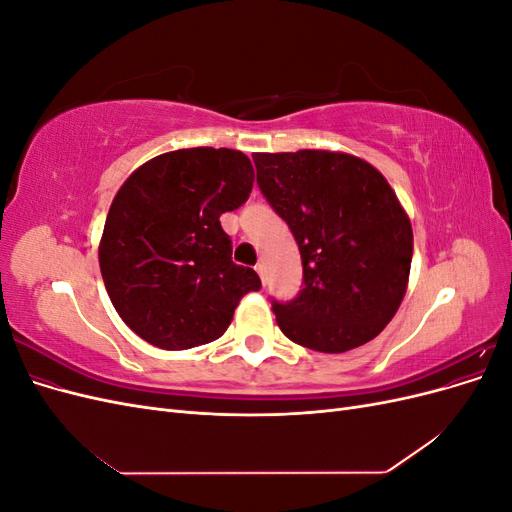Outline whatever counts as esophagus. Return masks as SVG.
<instances>
[{
	"instance_id": "esophagus-1",
	"label": "esophagus",
	"mask_w": 512,
	"mask_h": 512,
	"mask_svg": "<svg viewBox=\"0 0 512 512\" xmlns=\"http://www.w3.org/2000/svg\"><path fill=\"white\" fill-rule=\"evenodd\" d=\"M256 271H258V275H260L262 284H267V269H265V265H262V262H258V265H256Z\"/></svg>"
}]
</instances>
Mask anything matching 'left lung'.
<instances>
[{"label":"left lung","mask_w":512,"mask_h":512,"mask_svg":"<svg viewBox=\"0 0 512 512\" xmlns=\"http://www.w3.org/2000/svg\"><path fill=\"white\" fill-rule=\"evenodd\" d=\"M256 183L288 224L303 262V290L271 299L282 333L318 352L374 339L404 299L412 226L378 170L348 153H256Z\"/></svg>","instance_id":"8db88e82"}]
</instances>
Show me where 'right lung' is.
Masks as SVG:
<instances>
[{
	"label": "right lung",
	"mask_w": 512,
	"mask_h": 512,
	"mask_svg": "<svg viewBox=\"0 0 512 512\" xmlns=\"http://www.w3.org/2000/svg\"><path fill=\"white\" fill-rule=\"evenodd\" d=\"M254 168L235 149L162 153L121 185L106 215L100 271L117 314L151 346L185 350L224 335L250 267L232 262L220 215L250 198Z\"/></svg>",
	"instance_id": "obj_1"
}]
</instances>
